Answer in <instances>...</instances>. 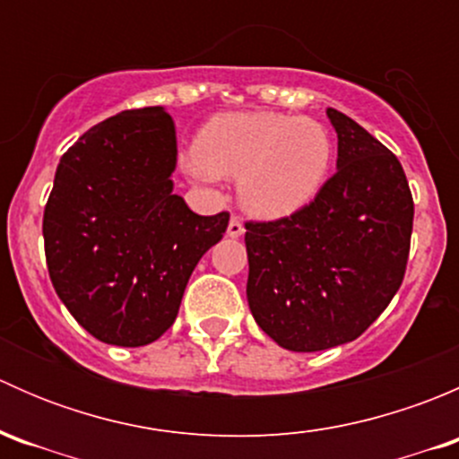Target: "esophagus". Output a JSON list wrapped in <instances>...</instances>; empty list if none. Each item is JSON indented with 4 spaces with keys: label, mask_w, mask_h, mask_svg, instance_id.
Instances as JSON below:
<instances>
[{
    "label": "esophagus",
    "mask_w": 459,
    "mask_h": 459,
    "mask_svg": "<svg viewBox=\"0 0 459 459\" xmlns=\"http://www.w3.org/2000/svg\"><path fill=\"white\" fill-rule=\"evenodd\" d=\"M226 235H229V238H242L244 224H242V220H239V217H230L229 229H226Z\"/></svg>",
    "instance_id": "1"
}]
</instances>
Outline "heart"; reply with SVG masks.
<instances>
[{
    "label": "heart",
    "mask_w": 459,
    "mask_h": 459,
    "mask_svg": "<svg viewBox=\"0 0 459 459\" xmlns=\"http://www.w3.org/2000/svg\"><path fill=\"white\" fill-rule=\"evenodd\" d=\"M191 173L239 178V197L259 217H284L326 182L333 140L324 124L284 113H220L204 124Z\"/></svg>",
    "instance_id": "heart-1"
}]
</instances>
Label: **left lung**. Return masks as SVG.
<instances>
[{"label": "left lung", "instance_id": "left-lung-1", "mask_svg": "<svg viewBox=\"0 0 459 459\" xmlns=\"http://www.w3.org/2000/svg\"><path fill=\"white\" fill-rule=\"evenodd\" d=\"M337 173L316 200L275 221H247V298L271 340L295 353L362 335L404 280L413 195L400 160L358 122L326 110Z\"/></svg>", "mask_w": 459, "mask_h": 459}]
</instances>
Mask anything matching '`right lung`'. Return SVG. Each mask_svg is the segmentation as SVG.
<instances>
[{"mask_svg": "<svg viewBox=\"0 0 459 459\" xmlns=\"http://www.w3.org/2000/svg\"><path fill=\"white\" fill-rule=\"evenodd\" d=\"M178 137L161 106L124 110L59 160L44 208L48 275L100 342L146 346L173 326L188 277L229 212L197 215L173 193Z\"/></svg>", "mask_w": 459, "mask_h": 459, "instance_id": "right-lung-1", "label": "right lung"}]
</instances>
